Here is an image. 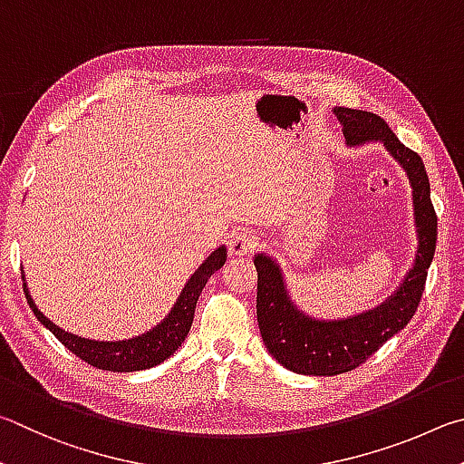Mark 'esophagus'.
Returning <instances> with one entry per match:
<instances>
[{"mask_svg":"<svg viewBox=\"0 0 464 464\" xmlns=\"http://www.w3.org/2000/svg\"><path fill=\"white\" fill-rule=\"evenodd\" d=\"M256 246H258V240L255 234H250L248 230L234 232L230 237V242H227V250H230V255H234V256L255 253Z\"/></svg>","mask_w":464,"mask_h":464,"instance_id":"1","label":"esophagus"}]
</instances>
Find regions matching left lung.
<instances>
[{"mask_svg":"<svg viewBox=\"0 0 464 464\" xmlns=\"http://www.w3.org/2000/svg\"><path fill=\"white\" fill-rule=\"evenodd\" d=\"M343 124L346 144L381 140L401 162L413 193V216L418 227L416 263L397 294L383 305L348 320L320 322L297 312L283 285L279 266L265 255L255 256L256 318L265 346L275 361L299 375H340L369 361L389 338L408 326L424 294L430 263L434 258L438 218L430 199V181L420 154L400 142L387 121L377 113L334 108Z\"/></svg>","mask_w":464,"mask_h":464,"instance_id":"left-lung-1","label":"left lung"}]
</instances>
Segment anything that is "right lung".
I'll list each match as a JSON object with an SVG mask.
<instances>
[{
  "label": "right lung",
  "mask_w": 464,
  "mask_h": 464,
  "mask_svg": "<svg viewBox=\"0 0 464 464\" xmlns=\"http://www.w3.org/2000/svg\"><path fill=\"white\" fill-rule=\"evenodd\" d=\"M226 263V248H218L211 253L206 263H203L198 271L191 275V279L187 281L183 294L179 295L177 304L170 314L160 322L157 328H152L146 334L132 338V340H121V343H100V340H89L81 338L69 332L61 330L59 326L46 318V315L38 310L36 304L32 302V297L24 283V294H26L28 305L38 318V322L46 326L53 334L61 340V343L69 348L72 354H77L81 361H85L92 367H97L102 371H113V372H132L157 367L162 361H167L173 354L185 336L189 334L195 304H198L199 294L206 287L208 279L218 269H222Z\"/></svg>",
  "instance_id": "1"
}]
</instances>
